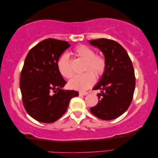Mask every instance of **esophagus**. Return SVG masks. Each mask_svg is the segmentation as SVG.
<instances>
[{"label":"esophagus","mask_w":158,"mask_h":158,"mask_svg":"<svg viewBox=\"0 0 158 158\" xmlns=\"http://www.w3.org/2000/svg\"><path fill=\"white\" fill-rule=\"evenodd\" d=\"M88 94V92H79V94L80 95H83V96H85Z\"/></svg>","instance_id":"34e87169"}]
</instances>
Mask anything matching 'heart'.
Instances as JSON below:
<instances>
[{"instance_id":"b5f03b06","label":"heart","mask_w":158,"mask_h":158,"mask_svg":"<svg viewBox=\"0 0 158 158\" xmlns=\"http://www.w3.org/2000/svg\"><path fill=\"white\" fill-rule=\"evenodd\" d=\"M75 54L84 60L85 64L83 71L81 75H75L69 81V87L76 90H85L90 88L95 82L96 77H100L105 73L106 68V61L105 57L96 54L92 48L85 45H79L74 49ZM57 67L61 75L66 79L73 77L74 70L70 61L69 55L64 53L57 61Z\"/></svg>"}]
</instances>
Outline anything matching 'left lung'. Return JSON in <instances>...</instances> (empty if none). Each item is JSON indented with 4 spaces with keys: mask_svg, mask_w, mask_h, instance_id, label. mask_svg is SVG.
I'll return each instance as SVG.
<instances>
[{
    "mask_svg": "<svg viewBox=\"0 0 158 158\" xmlns=\"http://www.w3.org/2000/svg\"><path fill=\"white\" fill-rule=\"evenodd\" d=\"M89 43L101 50L106 61L105 72L93 89L101 90L97 94L98 102L90 111L100 119H114L126 111L133 98L136 79L132 60L113 40L98 39Z\"/></svg>",
    "mask_w": 158,
    "mask_h": 158,
    "instance_id": "8db88e82",
    "label": "left lung"
}]
</instances>
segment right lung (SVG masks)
<instances>
[{
  "label": "right lung",
  "instance_id": "right-lung-1",
  "mask_svg": "<svg viewBox=\"0 0 158 158\" xmlns=\"http://www.w3.org/2000/svg\"><path fill=\"white\" fill-rule=\"evenodd\" d=\"M70 45L55 39L43 40L30 50L20 75L19 86L23 106L32 118L53 123L68 108L70 100L79 95L62 88L66 82L57 67L60 56Z\"/></svg>",
  "mask_w": 158,
  "mask_h": 158
}]
</instances>
